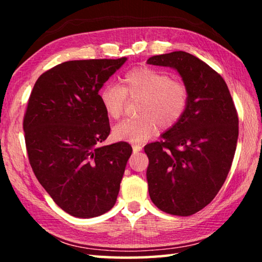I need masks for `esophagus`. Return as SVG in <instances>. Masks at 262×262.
<instances>
[{
    "label": "esophagus",
    "instance_id": "34e87169",
    "mask_svg": "<svg viewBox=\"0 0 262 262\" xmlns=\"http://www.w3.org/2000/svg\"><path fill=\"white\" fill-rule=\"evenodd\" d=\"M142 145L141 144H133V151H134V154H137L139 151H141L142 150Z\"/></svg>",
    "mask_w": 262,
    "mask_h": 262
}]
</instances>
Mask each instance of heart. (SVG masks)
I'll list each match as a JSON object with an SVG mask.
<instances>
[{
  "mask_svg": "<svg viewBox=\"0 0 262 262\" xmlns=\"http://www.w3.org/2000/svg\"><path fill=\"white\" fill-rule=\"evenodd\" d=\"M140 99L137 114L113 128L117 140L143 142L162 127L168 129L178 123L187 111L189 89L185 81L151 67H137L122 78V85L107 83L99 91L106 114L112 119L121 117L128 101Z\"/></svg>",
  "mask_w": 262,
  "mask_h": 262,
  "instance_id": "1",
  "label": "heart"
}]
</instances>
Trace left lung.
Returning <instances> with one entry per match:
<instances>
[{
  "instance_id": "left-lung-1",
  "label": "left lung",
  "mask_w": 262,
  "mask_h": 262,
  "mask_svg": "<svg viewBox=\"0 0 262 262\" xmlns=\"http://www.w3.org/2000/svg\"><path fill=\"white\" fill-rule=\"evenodd\" d=\"M148 63L177 69L189 89L183 119L144 147L149 195L166 214L190 216L209 205L227 179L237 147V110L223 77L196 56L178 51Z\"/></svg>"
}]
</instances>
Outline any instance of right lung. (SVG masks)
I'll list each match as a JSON object with an SVG mask.
<instances>
[{
	"label": "right lung",
	"instance_id": "right-lung-1",
	"mask_svg": "<svg viewBox=\"0 0 262 262\" xmlns=\"http://www.w3.org/2000/svg\"><path fill=\"white\" fill-rule=\"evenodd\" d=\"M126 60L57 64L39 76L26 106L23 129L34 176L62 210L79 219L114 206L133 152L127 142L100 147L111 127L98 92Z\"/></svg>",
	"mask_w": 262,
	"mask_h": 262
}]
</instances>
